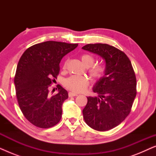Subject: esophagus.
Returning <instances> with one entry per match:
<instances>
[{
	"mask_svg": "<svg viewBox=\"0 0 156 156\" xmlns=\"http://www.w3.org/2000/svg\"><path fill=\"white\" fill-rule=\"evenodd\" d=\"M69 97H76V96H77V94L76 93H74V92H69Z\"/></svg>",
	"mask_w": 156,
	"mask_h": 156,
	"instance_id": "1",
	"label": "esophagus"
}]
</instances>
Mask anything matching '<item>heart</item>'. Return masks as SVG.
Masks as SVG:
<instances>
[{
	"instance_id": "1",
	"label": "heart",
	"mask_w": 156,
	"mask_h": 156,
	"mask_svg": "<svg viewBox=\"0 0 156 156\" xmlns=\"http://www.w3.org/2000/svg\"><path fill=\"white\" fill-rule=\"evenodd\" d=\"M81 60L82 63L89 67L88 72L91 77L94 81H99L105 75L106 72V66L103 64H96L95 57L92 55L85 53L81 55ZM67 62L66 61L63 65V69H67ZM89 80L86 76L72 75L66 79L64 82L65 87L69 90L74 92H82L84 91L89 86Z\"/></svg>"
}]
</instances>
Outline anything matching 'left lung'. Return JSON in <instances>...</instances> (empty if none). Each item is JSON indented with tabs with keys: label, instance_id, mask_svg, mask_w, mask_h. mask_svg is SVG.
Segmentation results:
<instances>
[{
	"label": "left lung",
	"instance_id": "8db88e82",
	"mask_svg": "<svg viewBox=\"0 0 156 156\" xmlns=\"http://www.w3.org/2000/svg\"><path fill=\"white\" fill-rule=\"evenodd\" d=\"M83 50L99 55L106 61V72L96 83L98 97H87L83 109L85 122L91 129L106 131L120 124L131 111L136 96V77L129 57L107 44H88Z\"/></svg>",
	"mask_w": 156,
	"mask_h": 156
}]
</instances>
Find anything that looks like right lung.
Returning a JSON list of instances; mask_svg holds the SVG:
<instances>
[{"label":"right lung","instance_id":"add662e5","mask_svg":"<svg viewBox=\"0 0 156 156\" xmlns=\"http://www.w3.org/2000/svg\"><path fill=\"white\" fill-rule=\"evenodd\" d=\"M78 44L47 41L30 47L21 56L14 78L16 97L21 112L35 126L48 129L62 118V106L68 93L60 85L51 96L48 87L57 79L62 57Z\"/></svg>","mask_w":156,"mask_h":156}]
</instances>
